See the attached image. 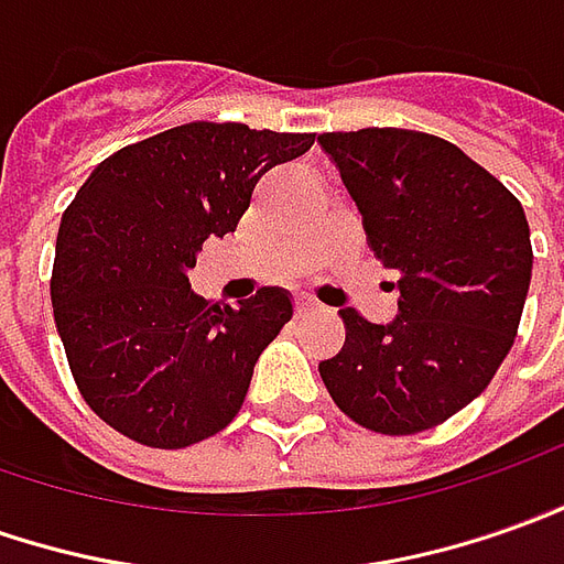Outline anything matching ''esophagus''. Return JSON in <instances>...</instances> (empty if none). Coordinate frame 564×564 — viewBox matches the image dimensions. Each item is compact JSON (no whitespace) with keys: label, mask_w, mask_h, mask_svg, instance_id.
<instances>
[{"label":"esophagus","mask_w":564,"mask_h":564,"mask_svg":"<svg viewBox=\"0 0 564 564\" xmlns=\"http://www.w3.org/2000/svg\"><path fill=\"white\" fill-rule=\"evenodd\" d=\"M293 312H296V317H305V314L314 312V302H308V299H296Z\"/></svg>","instance_id":"obj_1"}]
</instances>
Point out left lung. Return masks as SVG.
I'll list each match as a JSON object with an SVG mask.
<instances>
[{"mask_svg": "<svg viewBox=\"0 0 564 564\" xmlns=\"http://www.w3.org/2000/svg\"><path fill=\"white\" fill-rule=\"evenodd\" d=\"M317 144L361 209L367 247L401 274L392 324L339 312L346 346L317 364L321 379L370 432L442 426L488 389L516 343L534 262L522 203L429 132H324Z\"/></svg>", "mask_w": 564, "mask_h": 564, "instance_id": "1", "label": "left lung"}]
</instances>
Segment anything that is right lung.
Wrapping results in <instances>:
<instances>
[{
    "label": "right lung",
    "instance_id": "obj_1",
    "mask_svg": "<svg viewBox=\"0 0 564 564\" xmlns=\"http://www.w3.org/2000/svg\"><path fill=\"white\" fill-rule=\"evenodd\" d=\"M314 132L185 122L98 163L64 209L52 312L83 401L144 447L178 451L243 408L252 367L293 317L262 286L237 308L194 296L187 271L209 237L234 234L256 182Z\"/></svg>",
    "mask_w": 564,
    "mask_h": 564
}]
</instances>
